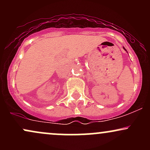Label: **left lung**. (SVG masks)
Returning a JSON list of instances; mask_svg holds the SVG:
<instances>
[{"label":"left lung","mask_w":150,"mask_h":150,"mask_svg":"<svg viewBox=\"0 0 150 150\" xmlns=\"http://www.w3.org/2000/svg\"><path fill=\"white\" fill-rule=\"evenodd\" d=\"M123 49H124V50H125V51H126V49H125V48H124V47H123Z\"/></svg>","instance_id":"8db88e82"}]
</instances>
